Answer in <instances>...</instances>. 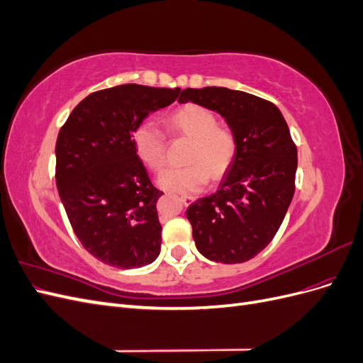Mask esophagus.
<instances>
[{"mask_svg":"<svg viewBox=\"0 0 363 363\" xmlns=\"http://www.w3.org/2000/svg\"><path fill=\"white\" fill-rule=\"evenodd\" d=\"M180 201H182L184 206H188V204H191V203L194 201V196H191V195H182V196H180Z\"/></svg>","mask_w":363,"mask_h":363,"instance_id":"34e87169","label":"esophagus"}]
</instances>
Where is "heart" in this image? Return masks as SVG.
I'll return each instance as SVG.
<instances>
[{
    "instance_id": "obj_1",
    "label": "heart",
    "mask_w": 363,
    "mask_h": 363,
    "mask_svg": "<svg viewBox=\"0 0 363 363\" xmlns=\"http://www.w3.org/2000/svg\"><path fill=\"white\" fill-rule=\"evenodd\" d=\"M167 124L174 133L189 138L184 155L189 163L163 169L157 177L160 188L179 194L196 192L207 183V175L218 180L232 167L238 151L236 136L230 127L218 124L216 115L207 107L184 104L168 115ZM131 140L148 168H162L167 139L156 124L142 121L131 133Z\"/></svg>"
}]
</instances>
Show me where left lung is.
Segmentation results:
<instances>
[{
    "mask_svg": "<svg viewBox=\"0 0 363 363\" xmlns=\"http://www.w3.org/2000/svg\"><path fill=\"white\" fill-rule=\"evenodd\" d=\"M179 101H192L225 118L238 142L219 189L186 211L195 245L213 262H247L276 236L292 201L296 145L289 127L271 101L242 91L188 87Z\"/></svg>",
    "mask_w": 363,
    "mask_h": 363,
    "instance_id": "8db88e82",
    "label": "left lung"
}]
</instances>
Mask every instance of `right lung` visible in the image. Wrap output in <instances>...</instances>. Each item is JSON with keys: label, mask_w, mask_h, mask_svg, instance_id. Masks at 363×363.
<instances>
[{"label": "right lung", "mask_w": 363, "mask_h": 363, "mask_svg": "<svg viewBox=\"0 0 363 363\" xmlns=\"http://www.w3.org/2000/svg\"><path fill=\"white\" fill-rule=\"evenodd\" d=\"M180 89L121 84L75 106L56 142V184L75 236L94 257L119 269L140 268L160 252L156 203L131 133Z\"/></svg>", "instance_id": "right-lung-1"}]
</instances>
